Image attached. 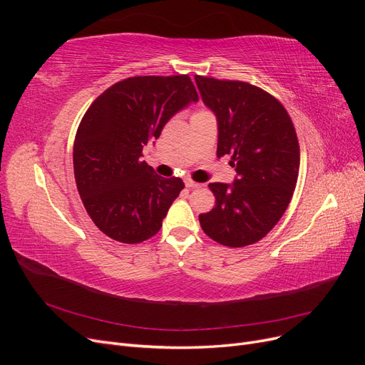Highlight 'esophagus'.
I'll return each instance as SVG.
<instances>
[{"mask_svg": "<svg viewBox=\"0 0 365 365\" xmlns=\"http://www.w3.org/2000/svg\"><path fill=\"white\" fill-rule=\"evenodd\" d=\"M185 187H187V189H200V187H202V184L195 182V181H192V180H187V181H185Z\"/></svg>", "mask_w": 365, "mask_h": 365, "instance_id": "esophagus-1", "label": "esophagus"}]
</instances>
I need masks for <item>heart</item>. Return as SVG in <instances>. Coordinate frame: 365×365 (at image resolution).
I'll return each instance as SVG.
<instances>
[{"mask_svg": "<svg viewBox=\"0 0 365 365\" xmlns=\"http://www.w3.org/2000/svg\"><path fill=\"white\" fill-rule=\"evenodd\" d=\"M201 113H202V111H201Z\"/></svg>", "mask_w": 365, "mask_h": 365, "instance_id": "1", "label": "heart"}]
</instances>
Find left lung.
Wrapping results in <instances>:
<instances>
[{
	"mask_svg": "<svg viewBox=\"0 0 365 365\" xmlns=\"http://www.w3.org/2000/svg\"><path fill=\"white\" fill-rule=\"evenodd\" d=\"M204 105L217 120V157L231 155L237 176L212 182L216 205L200 215L204 233L237 248L267 236L288 208L300 169V146L277 98L239 81L195 76Z\"/></svg>",
	"mask_w": 365,
	"mask_h": 365,
	"instance_id": "1",
	"label": "left lung"
}]
</instances>
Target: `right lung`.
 I'll list each match as a JSON object with an SVG mask.
<instances>
[{
	"mask_svg": "<svg viewBox=\"0 0 365 365\" xmlns=\"http://www.w3.org/2000/svg\"><path fill=\"white\" fill-rule=\"evenodd\" d=\"M197 101L187 74L138 76L108 88L88 108L74 138V178L102 233L123 244L158 233L184 182L161 178L141 152L176 113Z\"/></svg>",
	"mask_w": 365,
	"mask_h": 365,
	"instance_id": "right-lung-1",
	"label": "right lung"
}]
</instances>
